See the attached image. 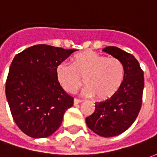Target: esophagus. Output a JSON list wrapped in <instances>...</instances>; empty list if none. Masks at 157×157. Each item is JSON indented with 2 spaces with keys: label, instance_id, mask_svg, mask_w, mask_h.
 Masks as SVG:
<instances>
[{
  "label": "esophagus",
  "instance_id": "34e87169",
  "mask_svg": "<svg viewBox=\"0 0 157 157\" xmlns=\"http://www.w3.org/2000/svg\"><path fill=\"white\" fill-rule=\"evenodd\" d=\"M82 100H80V99H77V98H75L74 99V105H76V104H78L80 102H82Z\"/></svg>",
  "mask_w": 157,
  "mask_h": 157
}]
</instances>
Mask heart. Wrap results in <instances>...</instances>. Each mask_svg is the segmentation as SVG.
Segmentation results:
<instances>
[{
  "label": "heart",
  "instance_id": "1",
  "mask_svg": "<svg viewBox=\"0 0 157 157\" xmlns=\"http://www.w3.org/2000/svg\"><path fill=\"white\" fill-rule=\"evenodd\" d=\"M59 84L68 93H74L84 84V95L103 101L112 98L124 78V67L118 59L107 57L92 50L75 55L72 65L59 63L55 69Z\"/></svg>",
  "mask_w": 157,
  "mask_h": 157
}]
</instances>
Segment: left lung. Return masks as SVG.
<instances>
[{"label":"left lung","instance_id":"1","mask_svg":"<svg viewBox=\"0 0 157 157\" xmlns=\"http://www.w3.org/2000/svg\"><path fill=\"white\" fill-rule=\"evenodd\" d=\"M102 51L123 63L124 78L112 98L96 102L95 111L86 118V123L97 135L113 137L127 130L138 116L142 105L144 72L131 54L114 46L106 47Z\"/></svg>","mask_w":157,"mask_h":157}]
</instances>
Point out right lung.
Here are the masks:
<instances>
[{
    "label": "right lung",
    "instance_id": "1",
    "mask_svg": "<svg viewBox=\"0 0 157 157\" xmlns=\"http://www.w3.org/2000/svg\"><path fill=\"white\" fill-rule=\"evenodd\" d=\"M76 49L47 44L26 48L12 60L6 82V97L13 120L24 134L45 138L60 126L74 98L55 75L56 66Z\"/></svg>",
    "mask_w": 157,
    "mask_h": 157
}]
</instances>
